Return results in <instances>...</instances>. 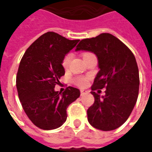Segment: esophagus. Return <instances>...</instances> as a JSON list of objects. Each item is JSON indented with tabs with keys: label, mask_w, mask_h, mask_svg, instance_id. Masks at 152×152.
<instances>
[{
	"label": "esophagus",
	"mask_w": 152,
	"mask_h": 152,
	"mask_svg": "<svg viewBox=\"0 0 152 152\" xmlns=\"http://www.w3.org/2000/svg\"><path fill=\"white\" fill-rule=\"evenodd\" d=\"M86 94H88V91L85 90H80V95L81 96H83V95H85Z\"/></svg>",
	"instance_id": "1"
}]
</instances>
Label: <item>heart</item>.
Masks as SVG:
<instances>
[{"instance_id":"obj_1","label":"heart","mask_w":152,"mask_h":152,"mask_svg":"<svg viewBox=\"0 0 152 152\" xmlns=\"http://www.w3.org/2000/svg\"><path fill=\"white\" fill-rule=\"evenodd\" d=\"M87 54V53H84L83 55ZM72 59V55L68 54L67 56H65V57L63 60V62H62V65L64 68H67L69 66V63H70V61ZM75 83L77 84V85L80 86V87H84L86 86L87 83H88V80L86 78H83V77H79V78H76L75 80Z\"/></svg>"}]
</instances>
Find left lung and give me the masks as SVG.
<instances>
[{
    "mask_svg": "<svg viewBox=\"0 0 152 152\" xmlns=\"http://www.w3.org/2000/svg\"><path fill=\"white\" fill-rule=\"evenodd\" d=\"M94 53L99 71L91 93L95 102L88 110V120L102 131L118 129L127 121L139 94V69L134 55L118 38L102 33L95 38L81 40L76 51ZM106 88L104 96L95 93Z\"/></svg>",
    "mask_w": 152,
    "mask_h": 152,
    "instance_id": "left-lung-1",
    "label": "left lung"
}]
</instances>
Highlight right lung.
Returning a JSON list of instances; mask_svg holds the SVG:
<instances>
[{"mask_svg":"<svg viewBox=\"0 0 152 152\" xmlns=\"http://www.w3.org/2000/svg\"><path fill=\"white\" fill-rule=\"evenodd\" d=\"M79 41L47 32L29 46L20 61L16 76L19 99L28 118L39 129L61 127L67 119L69 104L80 95L72 87L63 93L54 90L64 75L63 60Z\"/></svg>","mask_w":152,"mask_h":152,"instance_id":"obj_1","label":"right lung"}]
</instances>
